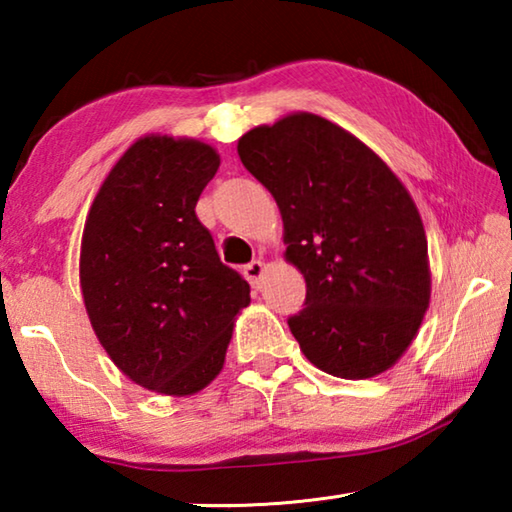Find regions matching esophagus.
Wrapping results in <instances>:
<instances>
[{
    "label": "esophagus",
    "instance_id": "1",
    "mask_svg": "<svg viewBox=\"0 0 512 512\" xmlns=\"http://www.w3.org/2000/svg\"><path fill=\"white\" fill-rule=\"evenodd\" d=\"M264 273H266V264L259 262V259H253V262L244 266V275H246V280L250 282V287H253V289L262 287Z\"/></svg>",
    "mask_w": 512,
    "mask_h": 512
}]
</instances>
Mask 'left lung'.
<instances>
[{"mask_svg":"<svg viewBox=\"0 0 512 512\" xmlns=\"http://www.w3.org/2000/svg\"><path fill=\"white\" fill-rule=\"evenodd\" d=\"M273 194L287 259L307 298L289 318L327 375L368 379L393 366L429 307L427 237L411 194L379 155L311 112L257 126L237 144Z\"/></svg>","mask_w":512,"mask_h":512,"instance_id":"8db88e82","label":"left lung"}]
</instances>
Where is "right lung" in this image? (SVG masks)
Segmentation results:
<instances>
[{
  "mask_svg": "<svg viewBox=\"0 0 512 512\" xmlns=\"http://www.w3.org/2000/svg\"><path fill=\"white\" fill-rule=\"evenodd\" d=\"M198 140L146 135L94 196L81 291L115 366L149 391L194 395L219 375L250 287L225 266L196 203L219 169Z\"/></svg>",
  "mask_w": 512,
  "mask_h": 512,
  "instance_id": "right-lung-1",
  "label": "right lung"
}]
</instances>
